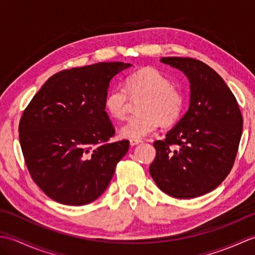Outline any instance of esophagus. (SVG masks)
<instances>
[{"label":"esophagus","instance_id":"1","mask_svg":"<svg viewBox=\"0 0 255 255\" xmlns=\"http://www.w3.org/2000/svg\"><path fill=\"white\" fill-rule=\"evenodd\" d=\"M140 142H141V140H133V139H131L130 140V145H131V147H134V145L139 144Z\"/></svg>","mask_w":255,"mask_h":255}]
</instances>
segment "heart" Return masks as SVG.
I'll list each match as a JSON object with an SVG mask.
<instances>
[{"instance_id": "b5f03b06", "label": "heart", "mask_w": 255, "mask_h": 255, "mask_svg": "<svg viewBox=\"0 0 255 255\" xmlns=\"http://www.w3.org/2000/svg\"><path fill=\"white\" fill-rule=\"evenodd\" d=\"M128 95L132 99L143 97L138 107L139 115L129 118L119 130L123 138L133 140L148 137L160 124L174 125L182 115L185 102L183 93L173 86L169 77L152 67L142 68L128 75L125 88L116 85L107 92L104 104L112 117H126Z\"/></svg>"}]
</instances>
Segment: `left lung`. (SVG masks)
Listing matches in <instances>:
<instances>
[{
	"label": "left lung",
	"mask_w": 255,
	"mask_h": 255,
	"mask_svg": "<svg viewBox=\"0 0 255 255\" xmlns=\"http://www.w3.org/2000/svg\"><path fill=\"white\" fill-rule=\"evenodd\" d=\"M160 61L180 70L189 82V106L162 141L153 143L150 174L162 192L194 198L221 184L232 169L243 119L235 95L223 78L192 58L166 57ZM178 148L173 149L171 145Z\"/></svg>",
	"instance_id": "left-lung-1"
}]
</instances>
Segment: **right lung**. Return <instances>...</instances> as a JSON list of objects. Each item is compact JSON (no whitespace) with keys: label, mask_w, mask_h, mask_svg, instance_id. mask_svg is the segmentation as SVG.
Masks as SVG:
<instances>
[{"label":"right lung","mask_w":255,"mask_h":255,"mask_svg":"<svg viewBox=\"0 0 255 255\" xmlns=\"http://www.w3.org/2000/svg\"><path fill=\"white\" fill-rule=\"evenodd\" d=\"M132 64L100 62L53 74L26 107L19 142L32 180L56 202L82 206L106 191L128 140L114 133L105 112L113 78Z\"/></svg>","instance_id":"1"}]
</instances>
